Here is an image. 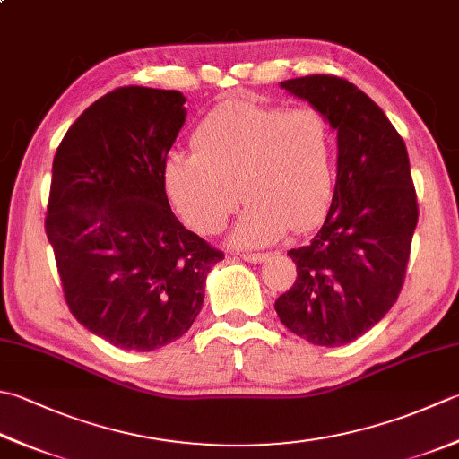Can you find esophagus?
Here are the masks:
<instances>
[{"label": "esophagus", "instance_id": "1", "mask_svg": "<svg viewBox=\"0 0 459 459\" xmlns=\"http://www.w3.org/2000/svg\"><path fill=\"white\" fill-rule=\"evenodd\" d=\"M240 258L247 260V263L256 264V263H264L268 255H264V253H247V255H240Z\"/></svg>", "mask_w": 459, "mask_h": 459}]
</instances>
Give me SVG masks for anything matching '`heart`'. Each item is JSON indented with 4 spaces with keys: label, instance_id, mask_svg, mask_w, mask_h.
Wrapping results in <instances>:
<instances>
[{
    "label": "heart",
    "instance_id": "obj_1",
    "mask_svg": "<svg viewBox=\"0 0 459 459\" xmlns=\"http://www.w3.org/2000/svg\"><path fill=\"white\" fill-rule=\"evenodd\" d=\"M191 152H169L163 183L188 227L214 235L248 199L230 235L235 247H264L326 217L336 188V139L316 107L248 99L212 109L193 133Z\"/></svg>",
    "mask_w": 459,
    "mask_h": 459
}]
</instances>
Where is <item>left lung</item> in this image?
I'll list each match as a JSON object with an SVG mask.
<instances>
[{
    "label": "left lung",
    "mask_w": 459,
    "mask_h": 459,
    "mask_svg": "<svg viewBox=\"0 0 459 459\" xmlns=\"http://www.w3.org/2000/svg\"><path fill=\"white\" fill-rule=\"evenodd\" d=\"M281 87L328 117L338 160L325 224L289 250L296 282L274 308L296 336L336 348L366 334L398 300L418 224L410 159L388 117L350 81L308 75Z\"/></svg>",
    "instance_id": "8db88e82"
}]
</instances>
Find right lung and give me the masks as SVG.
Wrapping results in <instances>:
<instances>
[{"label": "right lung", "mask_w": 459, "mask_h": 459, "mask_svg": "<svg viewBox=\"0 0 459 459\" xmlns=\"http://www.w3.org/2000/svg\"><path fill=\"white\" fill-rule=\"evenodd\" d=\"M181 91L119 87L87 107L53 159L45 232L67 307L95 336L151 352L193 326L222 260L170 211L163 165Z\"/></svg>", "instance_id": "add662e5"}]
</instances>
